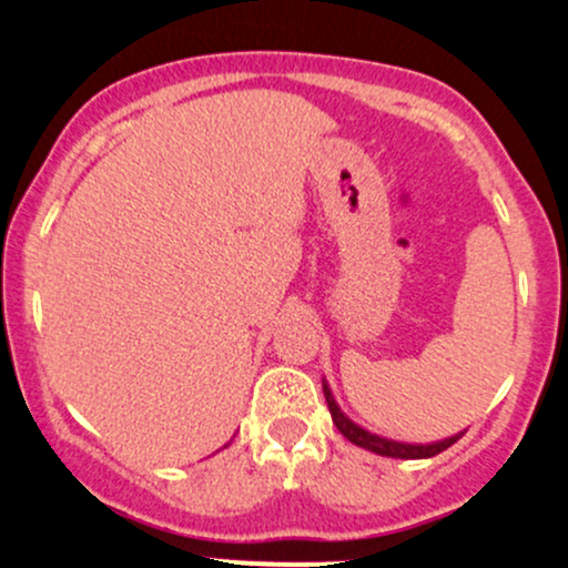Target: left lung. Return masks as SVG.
I'll return each mask as SVG.
<instances>
[{
	"label": "left lung",
	"mask_w": 568,
	"mask_h": 568,
	"mask_svg": "<svg viewBox=\"0 0 568 568\" xmlns=\"http://www.w3.org/2000/svg\"><path fill=\"white\" fill-rule=\"evenodd\" d=\"M323 393H325V403H328V410H331V416H334V425L338 433H342L349 443H355V446L368 448V452H374L379 456H393V459H427V456L446 452L448 446H454V443L462 438V433L454 435V438H446L438 443H397V440L382 438V435L368 433V429L355 425L349 416H344V410L336 406L334 393H331V387L325 382H323Z\"/></svg>",
	"instance_id": "1"
}]
</instances>
